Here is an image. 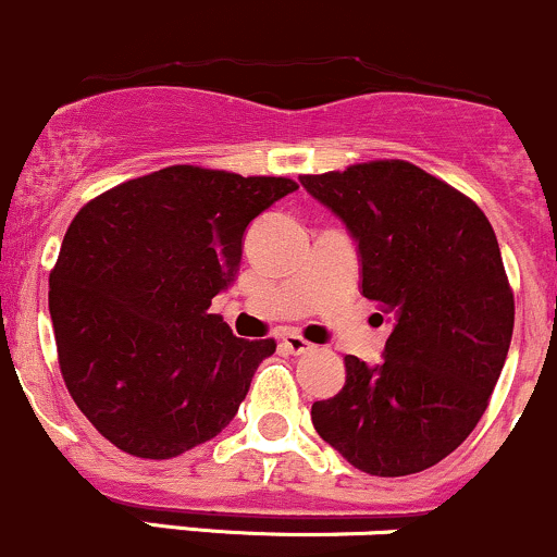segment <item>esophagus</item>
Masks as SVG:
<instances>
[{
	"instance_id": "obj_1",
	"label": "esophagus",
	"mask_w": 557,
	"mask_h": 557,
	"mask_svg": "<svg viewBox=\"0 0 557 557\" xmlns=\"http://www.w3.org/2000/svg\"><path fill=\"white\" fill-rule=\"evenodd\" d=\"M283 347H285V352H290V355L312 352V344H309L307 338L298 336V333H283Z\"/></svg>"
}]
</instances>
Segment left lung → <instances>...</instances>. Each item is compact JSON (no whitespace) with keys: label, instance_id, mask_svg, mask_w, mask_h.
<instances>
[{"label":"left lung","instance_id":"obj_1","mask_svg":"<svg viewBox=\"0 0 557 557\" xmlns=\"http://www.w3.org/2000/svg\"><path fill=\"white\" fill-rule=\"evenodd\" d=\"M298 181L352 234L362 296L389 323L382 362L344 357L347 382L314 403V430L368 475L426 470L475 430L505 368L515 301L496 234L470 197L411 162Z\"/></svg>","mask_w":557,"mask_h":557}]
</instances>
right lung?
I'll return each instance as SVG.
<instances>
[{
  "instance_id": "add662e5",
  "label": "right lung",
  "mask_w": 557,
  "mask_h": 557,
  "mask_svg": "<svg viewBox=\"0 0 557 557\" xmlns=\"http://www.w3.org/2000/svg\"><path fill=\"white\" fill-rule=\"evenodd\" d=\"M296 189L173 165L79 210L50 274V318L63 382L109 443L171 459L234 419L277 344L237 338L208 307L237 277L250 221Z\"/></svg>"
}]
</instances>
